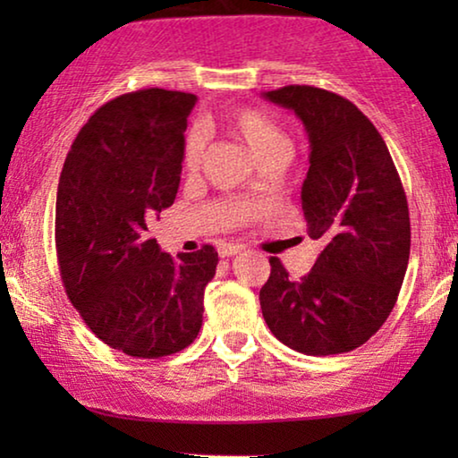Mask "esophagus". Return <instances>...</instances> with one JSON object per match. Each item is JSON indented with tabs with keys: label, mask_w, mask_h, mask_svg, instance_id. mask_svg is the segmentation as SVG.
<instances>
[{
	"label": "esophagus",
	"mask_w": 458,
	"mask_h": 458,
	"mask_svg": "<svg viewBox=\"0 0 458 458\" xmlns=\"http://www.w3.org/2000/svg\"><path fill=\"white\" fill-rule=\"evenodd\" d=\"M242 252V246H235V243H221L218 246V254L223 256V259H229V256H235Z\"/></svg>",
	"instance_id": "obj_1"
}]
</instances>
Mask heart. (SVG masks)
I'll list each match as a JSON object with an SVG mask.
<instances>
[{
    "instance_id": "1",
    "label": "heart",
    "mask_w": 458,
    "mask_h": 458,
    "mask_svg": "<svg viewBox=\"0 0 458 458\" xmlns=\"http://www.w3.org/2000/svg\"><path fill=\"white\" fill-rule=\"evenodd\" d=\"M218 127L227 131L229 135L237 137L246 143L254 158L262 162L273 156L287 154V137L277 123L273 121L267 112L259 108H250V106H235L221 112L216 118ZM204 158V137L199 131H190L183 140V149H181V165L187 173L198 171L199 162Z\"/></svg>"
}]
</instances>
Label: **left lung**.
Here are the masks:
<instances>
[{"mask_svg":"<svg viewBox=\"0 0 458 458\" xmlns=\"http://www.w3.org/2000/svg\"><path fill=\"white\" fill-rule=\"evenodd\" d=\"M304 123L310 166L302 183L315 267L292 281L279 259L260 290L262 317L279 342L310 356L359 348L390 317L411 254L406 193L384 137L334 91L287 85L265 93Z\"/></svg>","mask_w":458,"mask_h":458,"instance_id":"8db88e82","label":"left lung"}]
</instances>
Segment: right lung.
I'll use <instances>...</instances> for the list:
<instances>
[{
  "instance_id": "right-lung-1",
  "label": "right lung",
  "mask_w": 458,
  "mask_h": 458,
  "mask_svg": "<svg viewBox=\"0 0 458 458\" xmlns=\"http://www.w3.org/2000/svg\"><path fill=\"white\" fill-rule=\"evenodd\" d=\"M193 93L140 89L93 112L72 141L55 198L62 284L87 327L110 348L160 359L202 327L218 254L160 252L149 227L177 196Z\"/></svg>"
}]
</instances>
